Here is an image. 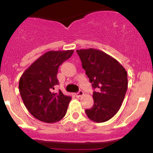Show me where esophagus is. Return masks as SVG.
Segmentation results:
<instances>
[{"instance_id": "esophagus-1", "label": "esophagus", "mask_w": 153, "mask_h": 153, "mask_svg": "<svg viewBox=\"0 0 153 153\" xmlns=\"http://www.w3.org/2000/svg\"><path fill=\"white\" fill-rule=\"evenodd\" d=\"M83 94H83V91H81V90H80V91H79L76 94V96H77V97L79 98V97H80V96H82Z\"/></svg>"}]
</instances>
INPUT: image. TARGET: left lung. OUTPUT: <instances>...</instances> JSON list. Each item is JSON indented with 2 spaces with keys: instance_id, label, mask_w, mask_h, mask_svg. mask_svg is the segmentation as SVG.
<instances>
[{
  "instance_id": "1",
  "label": "left lung",
  "mask_w": 153,
  "mask_h": 153,
  "mask_svg": "<svg viewBox=\"0 0 153 153\" xmlns=\"http://www.w3.org/2000/svg\"><path fill=\"white\" fill-rule=\"evenodd\" d=\"M82 67L92 83L94 104L85 110L91 120L101 123L118 112L127 90V71L117 59L99 50H77Z\"/></svg>"
}]
</instances>
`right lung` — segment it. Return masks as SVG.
I'll return each instance as SVG.
<instances>
[{
    "label": "right lung",
    "instance_id": "right-lung-1",
    "mask_svg": "<svg viewBox=\"0 0 153 153\" xmlns=\"http://www.w3.org/2000/svg\"><path fill=\"white\" fill-rule=\"evenodd\" d=\"M74 50L50 51L31 65L19 80V92L24 105L33 117L46 123L57 122L65 115L71 96L59 90L58 68Z\"/></svg>",
    "mask_w": 153,
    "mask_h": 153
}]
</instances>
